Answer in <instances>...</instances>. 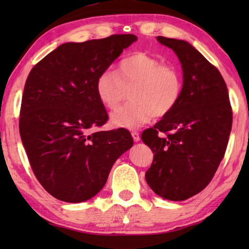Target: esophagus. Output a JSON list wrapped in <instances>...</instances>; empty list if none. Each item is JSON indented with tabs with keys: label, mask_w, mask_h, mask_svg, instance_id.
Instances as JSON below:
<instances>
[{
	"label": "esophagus",
	"mask_w": 249,
	"mask_h": 249,
	"mask_svg": "<svg viewBox=\"0 0 249 249\" xmlns=\"http://www.w3.org/2000/svg\"><path fill=\"white\" fill-rule=\"evenodd\" d=\"M131 136H132V138H134V141H135L136 142L141 141V136H139V134H138L137 131H132V132H131Z\"/></svg>",
	"instance_id": "obj_1"
}]
</instances>
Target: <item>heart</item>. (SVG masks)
I'll return each instance as SVG.
<instances>
[{
  "mask_svg": "<svg viewBox=\"0 0 249 249\" xmlns=\"http://www.w3.org/2000/svg\"><path fill=\"white\" fill-rule=\"evenodd\" d=\"M132 88V103L112 113V124L119 128L137 129L155 115L171 112L181 97L182 78L173 66L146 53H134L120 61L117 74L110 69L101 71L95 80L97 98L105 107L114 110Z\"/></svg>",
  "mask_w": 249,
  "mask_h": 249,
  "instance_id": "b5f03b06",
  "label": "heart"
}]
</instances>
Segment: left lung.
<instances>
[{
	"label": "left lung",
	"mask_w": 249,
	"mask_h": 249,
	"mask_svg": "<svg viewBox=\"0 0 249 249\" xmlns=\"http://www.w3.org/2000/svg\"><path fill=\"white\" fill-rule=\"evenodd\" d=\"M182 68L181 97L142 139L154 153L145 173L156 195L185 200L205 188L226 153L232 125L227 85L220 71L188 42L158 36Z\"/></svg>",
	"instance_id": "8db88e82"
}]
</instances>
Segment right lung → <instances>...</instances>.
Instances as JSON below:
<instances>
[{"label": "right lung", "mask_w": 249, "mask_h": 249, "mask_svg": "<svg viewBox=\"0 0 249 249\" xmlns=\"http://www.w3.org/2000/svg\"><path fill=\"white\" fill-rule=\"evenodd\" d=\"M137 37L112 35L64 43L29 72L19 130L34 175L47 193L68 203L90 199L114 162L134 145L124 128L89 134L107 121L95 80Z\"/></svg>", "instance_id": "right-lung-1"}]
</instances>
